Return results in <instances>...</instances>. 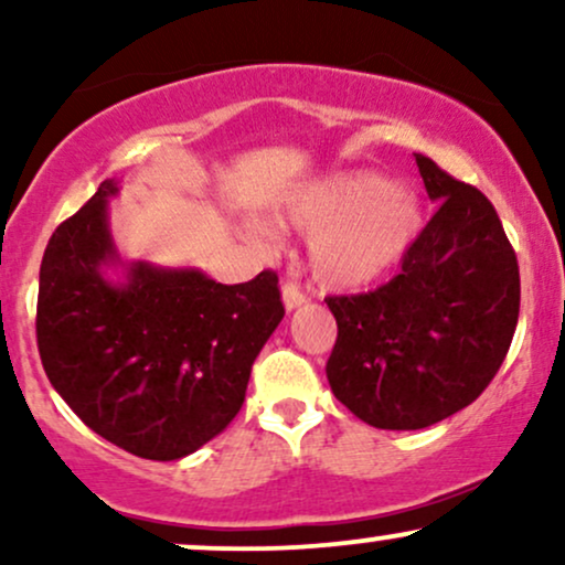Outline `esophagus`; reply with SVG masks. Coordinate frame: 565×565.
<instances>
[{"mask_svg":"<svg viewBox=\"0 0 565 565\" xmlns=\"http://www.w3.org/2000/svg\"><path fill=\"white\" fill-rule=\"evenodd\" d=\"M281 300H284V308H287V310H295V308H302V305L308 302V297H305L302 291L295 287V284H284V289H281Z\"/></svg>","mask_w":565,"mask_h":565,"instance_id":"esophagus-1","label":"esophagus"}]
</instances>
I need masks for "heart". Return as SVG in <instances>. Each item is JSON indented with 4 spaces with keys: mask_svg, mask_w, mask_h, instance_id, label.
I'll return each mask as SVG.
<instances>
[{
    "mask_svg": "<svg viewBox=\"0 0 565 565\" xmlns=\"http://www.w3.org/2000/svg\"><path fill=\"white\" fill-rule=\"evenodd\" d=\"M284 223L316 233L313 276L329 289H364L401 263L423 228L414 193L377 172H345L289 201Z\"/></svg>",
    "mask_w": 565,
    "mask_h": 565,
    "instance_id": "1",
    "label": "heart"
}]
</instances>
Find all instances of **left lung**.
Masks as SVG:
<instances>
[{
    "mask_svg": "<svg viewBox=\"0 0 565 565\" xmlns=\"http://www.w3.org/2000/svg\"><path fill=\"white\" fill-rule=\"evenodd\" d=\"M417 167L438 212L401 274L366 295L327 297L329 385L380 430H419L470 406L502 366L521 308L515 252L491 201L423 153Z\"/></svg>",
    "mask_w": 565,
    "mask_h": 565,
    "instance_id": "1",
    "label": "left lung"
}]
</instances>
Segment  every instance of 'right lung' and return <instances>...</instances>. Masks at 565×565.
Masks as SVG:
<instances>
[{
    "label": "right lung",
    "instance_id": "add662e5",
    "mask_svg": "<svg viewBox=\"0 0 565 565\" xmlns=\"http://www.w3.org/2000/svg\"><path fill=\"white\" fill-rule=\"evenodd\" d=\"M116 180L61 223L39 268L36 345L61 398L135 457H188L244 404L252 364L284 319L274 270L217 284L196 268L125 263L108 228ZM111 267L122 268L114 282Z\"/></svg>",
    "mask_w": 565,
    "mask_h": 565
}]
</instances>
